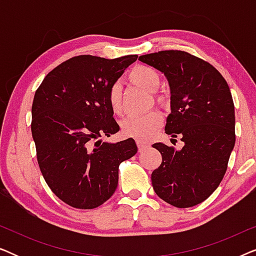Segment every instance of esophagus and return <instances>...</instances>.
Listing matches in <instances>:
<instances>
[{
	"mask_svg": "<svg viewBox=\"0 0 256 256\" xmlns=\"http://www.w3.org/2000/svg\"><path fill=\"white\" fill-rule=\"evenodd\" d=\"M138 152H142V150H144L146 146H148V143L143 142V141H138Z\"/></svg>",
	"mask_w": 256,
	"mask_h": 256,
	"instance_id": "34e87169",
	"label": "esophagus"
}]
</instances>
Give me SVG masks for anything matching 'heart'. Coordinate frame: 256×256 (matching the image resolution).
Wrapping results in <instances>:
<instances>
[{
  "label": "heart",
  "instance_id": "1",
  "mask_svg": "<svg viewBox=\"0 0 256 256\" xmlns=\"http://www.w3.org/2000/svg\"><path fill=\"white\" fill-rule=\"evenodd\" d=\"M129 82L144 88L150 93L156 92L160 85V76L155 68L150 66L140 65L132 68L128 74ZM107 101L113 114H121L122 112V93L121 86L113 84L107 93ZM157 102H163L162 96H156ZM162 124V116L157 112H149L143 115L129 116L122 121V132L128 138L136 140H148L155 134Z\"/></svg>",
  "mask_w": 256,
  "mask_h": 256
}]
</instances>
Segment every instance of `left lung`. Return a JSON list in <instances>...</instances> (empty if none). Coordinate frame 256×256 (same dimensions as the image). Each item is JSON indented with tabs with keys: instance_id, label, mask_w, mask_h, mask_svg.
<instances>
[{
	"instance_id": "obj_1",
	"label": "left lung",
	"mask_w": 256,
	"mask_h": 256,
	"mask_svg": "<svg viewBox=\"0 0 256 256\" xmlns=\"http://www.w3.org/2000/svg\"><path fill=\"white\" fill-rule=\"evenodd\" d=\"M138 60L166 76L171 113L166 132L184 142L180 150L152 144L162 155L152 174L154 191L180 208L200 204L219 186L236 144L230 87L210 62L185 51H160L140 56Z\"/></svg>"
}]
</instances>
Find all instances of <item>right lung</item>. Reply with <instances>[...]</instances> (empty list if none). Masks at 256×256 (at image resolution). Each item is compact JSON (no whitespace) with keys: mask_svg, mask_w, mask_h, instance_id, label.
I'll use <instances>...</instances> for the list:
<instances>
[{"mask_svg":"<svg viewBox=\"0 0 256 256\" xmlns=\"http://www.w3.org/2000/svg\"><path fill=\"white\" fill-rule=\"evenodd\" d=\"M136 59L76 56L52 70L34 93L31 132L40 169L52 192L72 208L90 210L108 200L118 166L138 152L132 138L100 140L120 130L107 93Z\"/></svg>","mask_w":256,"mask_h":256,"instance_id":"right-lung-1","label":"right lung"}]
</instances>
